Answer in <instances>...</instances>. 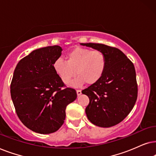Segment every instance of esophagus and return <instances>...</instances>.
<instances>
[{
    "mask_svg": "<svg viewBox=\"0 0 156 156\" xmlns=\"http://www.w3.org/2000/svg\"><path fill=\"white\" fill-rule=\"evenodd\" d=\"M76 93H77V95H78V96H79V95H81V90H76Z\"/></svg>",
    "mask_w": 156,
    "mask_h": 156,
    "instance_id": "34e87169",
    "label": "esophagus"
}]
</instances>
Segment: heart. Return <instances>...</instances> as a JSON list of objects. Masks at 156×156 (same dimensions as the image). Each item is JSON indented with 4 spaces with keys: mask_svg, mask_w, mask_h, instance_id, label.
Listing matches in <instances>:
<instances>
[{
    "mask_svg": "<svg viewBox=\"0 0 156 156\" xmlns=\"http://www.w3.org/2000/svg\"><path fill=\"white\" fill-rule=\"evenodd\" d=\"M66 59V61L61 58L55 60L53 69L65 84L70 83L72 78L78 75V78L71 83L75 87L85 83L88 85L97 83L106 68V58L100 51L76 47L67 54Z\"/></svg>",
    "mask_w": 156,
    "mask_h": 156,
    "instance_id": "obj_1",
    "label": "heart"
}]
</instances>
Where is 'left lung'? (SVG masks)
<instances>
[{
	"mask_svg": "<svg viewBox=\"0 0 156 156\" xmlns=\"http://www.w3.org/2000/svg\"><path fill=\"white\" fill-rule=\"evenodd\" d=\"M80 45L103 52L106 58V68L101 79L82 90L90 101L86 108L87 118L99 127L117 125L131 111L138 96L133 64L116 48L101 43Z\"/></svg>",
	"mask_w": 156,
	"mask_h": 156,
	"instance_id": "1",
	"label": "left lung"
}]
</instances>
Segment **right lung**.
I'll return each mask as SVG.
<instances>
[{
	"mask_svg": "<svg viewBox=\"0 0 156 156\" xmlns=\"http://www.w3.org/2000/svg\"><path fill=\"white\" fill-rule=\"evenodd\" d=\"M59 45L33 51L16 66L10 84V95L20 121L41 134L57 131L64 123L66 108L77 98L73 88H62L63 83L53 69L61 55Z\"/></svg>",
	"mask_w": 156,
	"mask_h": 156,
	"instance_id": "right-lung-1",
	"label": "right lung"
}]
</instances>
